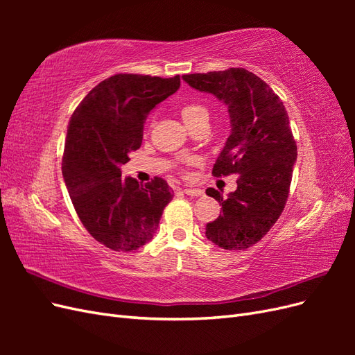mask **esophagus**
Listing matches in <instances>:
<instances>
[{
  "instance_id": "obj_1",
  "label": "esophagus",
  "mask_w": 355,
  "mask_h": 355,
  "mask_svg": "<svg viewBox=\"0 0 355 355\" xmlns=\"http://www.w3.org/2000/svg\"><path fill=\"white\" fill-rule=\"evenodd\" d=\"M184 192L187 196H191V197H200L204 194L202 189H198V188H185Z\"/></svg>"
}]
</instances>
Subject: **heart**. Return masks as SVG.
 Instances as JSON below:
<instances>
[{
  "label": "heart",
  "instance_id": "heart-1",
  "mask_svg": "<svg viewBox=\"0 0 355 355\" xmlns=\"http://www.w3.org/2000/svg\"><path fill=\"white\" fill-rule=\"evenodd\" d=\"M206 115H209L206 106H202V105L196 103V102L187 103V105L182 106V110H180V116H182V120H184V123L187 125L192 124L194 121H197L198 118L206 116Z\"/></svg>",
  "mask_w": 355,
  "mask_h": 355
}]
</instances>
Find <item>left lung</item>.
<instances>
[{"label":"left lung","mask_w":355,"mask_h":355,"mask_svg":"<svg viewBox=\"0 0 355 355\" xmlns=\"http://www.w3.org/2000/svg\"><path fill=\"white\" fill-rule=\"evenodd\" d=\"M182 78L227 105L231 133L213 175H240L237 189L228 197L206 189L222 204V214L206 225V237L225 250L249 249L272 228L288 197L297 148L287 111L270 85L244 68Z\"/></svg>","instance_id":"left-lung-1"}]
</instances>
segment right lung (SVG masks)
<instances>
[{
  "label": "right lung",
  "mask_w": 355,
  "mask_h": 355,
  "mask_svg": "<svg viewBox=\"0 0 355 355\" xmlns=\"http://www.w3.org/2000/svg\"><path fill=\"white\" fill-rule=\"evenodd\" d=\"M179 87V75L116 73L96 85L71 116L63 179L84 228L111 250L133 252L151 241L173 198L164 179L142 185L123 179L121 166L141 148L148 114Z\"/></svg>",
  "instance_id": "add662e5"
}]
</instances>
